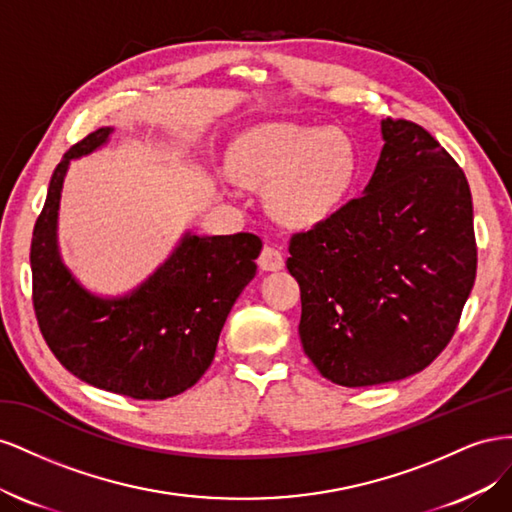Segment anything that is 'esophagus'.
Listing matches in <instances>:
<instances>
[{
	"label": "esophagus",
	"mask_w": 512,
	"mask_h": 512,
	"mask_svg": "<svg viewBox=\"0 0 512 512\" xmlns=\"http://www.w3.org/2000/svg\"><path fill=\"white\" fill-rule=\"evenodd\" d=\"M257 264H259L261 270L272 272V270H281L285 266V259H283V253L279 251V248H276L274 244L266 242L264 248H261Z\"/></svg>",
	"instance_id": "esophagus-1"
}]
</instances>
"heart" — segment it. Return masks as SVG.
<instances>
[{
    "instance_id": "heart-1",
    "label": "heart",
    "mask_w": 512,
    "mask_h": 512,
    "mask_svg": "<svg viewBox=\"0 0 512 512\" xmlns=\"http://www.w3.org/2000/svg\"><path fill=\"white\" fill-rule=\"evenodd\" d=\"M229 171L244 186L272 182L268 199L274 214L304 227L339 208L354 180L356 152L339 128L268 122L236 141Z\"/></svg>"
}]
</instances>
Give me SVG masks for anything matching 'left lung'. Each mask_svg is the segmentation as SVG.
<instances>
[{
    "instance_id": "8db88e82",
    "label": "left lung",
    "mask_w": 512,
    "mask_h": 512,
    "mask_svg": "<svg viewBox=\"0 0 512 512\" xmlns=\"http://www.w3.org/2000/svg\"><path fill=\"white\" fill-rule=\"evenodd\" d=\"M382 137L364 193L289 240L304 354L347 388L429 367L455 334L476 279L463 169L410 120H382Z\"/></svg>"
}]
</instances>
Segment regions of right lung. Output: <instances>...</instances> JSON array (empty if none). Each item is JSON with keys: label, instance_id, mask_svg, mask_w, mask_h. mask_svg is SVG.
Here are the masks:
<instances>
[{"label": "right lung", "instance_id": "1", "mask_svg": "<svg viewBox=\"0 0 512 512\" xmlns=\"http://www.w3.org/2000/svg\"><path fill=\"white\" fill-rule=\"evenodd\" d=\"M105 126L64 154L34 225L32 298L53 356L100 390L139 401H163L195 386L216 354L233 302L257 272L261 240L253 233H186L171 257L124 298L83 289L57 251V210L72 158L98 150Z\"/></svg>", "mask_w": 512, "mask_h": 512}]
</instances>
